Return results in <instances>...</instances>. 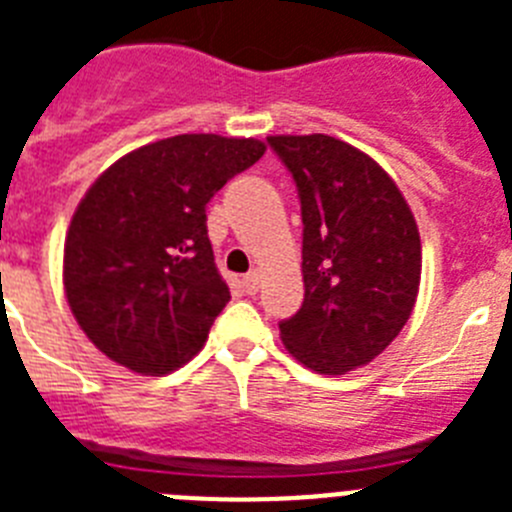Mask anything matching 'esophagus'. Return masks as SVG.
Instances as JSON below:
<instances>
[{
	"label": "esophagus",
	"instance_id": "esophagus-1",
	"mask_svg": "<svg viewBox=\"0 0 512 512\" xmlns=\"http://www.w3.org/2000/svg\"><path fill=\"white\" fill-rule=\"evenodd\" d=\"M259 282H261V274L256 269L248 271L246 277H243V289H246L248 295H256L259 292Z\"/></svg>",
	"mask_w": 512,
	"mask_h": 512
}]
</instances>
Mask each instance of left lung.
Returning <instances> with one entry per match:
<instances>
[{"label": "left lung", "mask_w": 512, "mask_h": 512, "mask_svg": "<svg viewBox=\"0 0 512 512\" xmlns=\"http://www.w3.org/2000/svg\"><path fill=\"white\" fill-rule=\"evenodd\" d=\"M297 184L305 300L282 341L318 374L377 359L408 323L420 287V235L390 174L323 133L269 135Z\"/></svg>", "instance_id": "8db88e82"}]
</instances>
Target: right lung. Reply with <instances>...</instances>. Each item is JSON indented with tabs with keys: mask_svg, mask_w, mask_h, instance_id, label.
Instances as JSON below:
<instances>
[{
	"mask_svg": "<svg viewBox=\"0 0 512 512\" xmlns=\"http://www.w3.org/2000/svg\"><path fill=\"white\" fill-rule=\"evenodd\" d=\"M256 138L187 133L135 148L87 189L63 246V287L89 341L138 374H169L230 300L207 202L264 156Z\"/></svg>",
	"mask_w": 512,
	"mask_h": 512,
	"instance_id": "obj_1",
	"label": "right lung"
}]
</instances>
